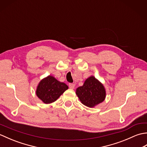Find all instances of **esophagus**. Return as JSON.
<instances>
[{"mask_svg":"<svg viewBox=\"0 0 147 147\" xmlns=\"http://www.w3.org/2000/svg\"><path fill=\"white\" fill-rule=\"evenodd\" d=\"M74 86H75V84H74V83L69 84V87L71 89H73L74 88Z\"/></svg>","mask_w":147,"mask_h":147,"instance_id":"34e87169","label":"esophagus"}]
</instances>
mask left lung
<instances>
[{
    "label": "left lung",
    "mask_w": 147,
    "mask_h": 147,
    "mask_svg": "<svg viewBox=\"0 0 147 147\" xmlns=\"http://www.w3.org/2000/svg\"><path fill=\"white\" fill-rule=\"evenodd\" d=\"M76 95L83 104L93 107L104 100L105 90L102 83L91 76L86 79L82 86L76 89Z\"/></svg>",
    "instance_id": "8db88e82"
}]
</instances>
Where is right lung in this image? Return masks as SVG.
<instances>
[{"label": "right lung", "instance_id": "right-lung-1", "mask_svg": "<svg viewBox=\"0 0 147 147\" xmlns=\"http://www.w3.org/2000/svg\"><path fill=\"white\" fill-rule=\"evenodd\" d=\"M68 86L65 83L59 82L52 76H49L40 82L36 89V95L45 104L55 102Z\"/></svg>", "mask_w": 147, "mask_h": 147}]
</instances>
